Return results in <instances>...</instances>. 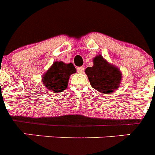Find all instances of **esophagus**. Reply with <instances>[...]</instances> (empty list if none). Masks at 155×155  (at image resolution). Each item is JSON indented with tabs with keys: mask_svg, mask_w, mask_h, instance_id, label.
Instances as JSON below:
<instances>
[{
	"mask_svg": "<svg viewBox=\"0 0 155 155\" xmlns=\"http://www.w3.org/2000/svg\"><path fill=\"white\" fill-rule=\"evenodd\" d=\"M84 68H83V67H79V68H77V71H78L79 74H82L83 72H84Z\"/></svg>",
	"mask_w": 155,
	"mask_h": 155,
	"instance_id": "obj_1",
	"label": "esophagus"
}]
</instances>
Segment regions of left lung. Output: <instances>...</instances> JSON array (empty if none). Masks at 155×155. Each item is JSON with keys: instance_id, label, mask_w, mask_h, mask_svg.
I'll return each mask as SVG.
<instances>
[{"instance_id": "1", "label": "left lung", "mask_w": 155, "mask_h": 155, "mask_svg": "<svg viewBox=\"0 0 155 155\" xmlns=\"http://www.w3.org/2000/svg\"><path fill=\"white\" fill-rule=\"evenodd\" d=\"M92 67L85 69L91 87L101 93L107 95L120 87L122 73L116 66L110 64L102 55L93 59Z\"/></svg>"}]
</instances>
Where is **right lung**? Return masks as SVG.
Returning a JSON list of instances; mask_svg holds the SVG:
<instances>
[{
  "instance_id": "right-lung-1",
  "label": "right lung",
  "mask_w": 155,
  "mask_h": 155,
  "mask_svg": "<svg viewBox=\"0 0 155 155\" xmlns=\"http://www.w3.org/2000/svg\"><path fill=\"white\" fill-rule=\"evenodd\" d=\"M76 72L73 64L56 61L42 75V83L53 92H61L68 87L71 74Z\"/></svg>"
}]
</instances>
